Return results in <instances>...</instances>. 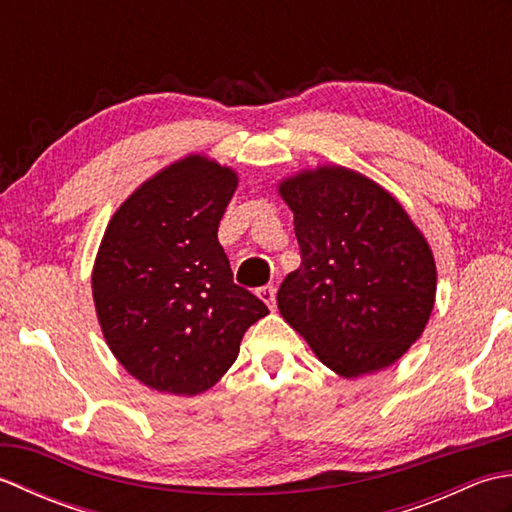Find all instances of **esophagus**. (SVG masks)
Instances as JSON below:
<instances>
[{"instance_id": "obj_1", "label": "esophagus", "mask_w": 512, "mask_h": 512, "mask_svg": "<svg viewBox=\"0 0 512 512\" xmlns=\"http://www.w3.org/2000/svg\"><path fill=\"white\" fill-rule=\"evenodd\" d=\"M257 295H259V299L262 301H266V306L270 308V310H275L277 308V288L275 286H264V288H259L257 290Z\"/></svg>"}]
</instances>
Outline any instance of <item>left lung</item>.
Wrapping results in <instances>:
<instances>
[{
    "label": "left lung",
    "mask_w": 512,
    "mask_h": 512,
    "mask_svg": "<svg viewBox=\"0 0 512 512\" xmlns=\"http://www.w3.org/2000/svg\"><path fill=\"white\" fill-rule=\"evenodd\" d=\"M279 193L301 250L277 292L281 317L345 378L396 363L436 301V262L405 209L343 167L299 173Z\"/></svg>",
    "instance_id": "1"
}]
</instances>
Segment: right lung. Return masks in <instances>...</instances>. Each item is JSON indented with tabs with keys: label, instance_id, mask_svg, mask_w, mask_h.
<instances>
[{
	"label": "right lung",
	"instance_id": "obj_1",
	"mask_svg": "<svg viewBox=\"0 0 512 512\" xmlns=\"http://www.w3.org/2000/svg\"><path fill=\"white\" fill-rule=\"evenodd\" d=\"M235 187L231 169L189 156L136 189L107 226L92 275L96 314L112 354L151 389L213 387L268 314L235 284L217 242Z\"/></svg>",
	"mask_w": 512,
	"mask_h": 512
}]
</instances>
